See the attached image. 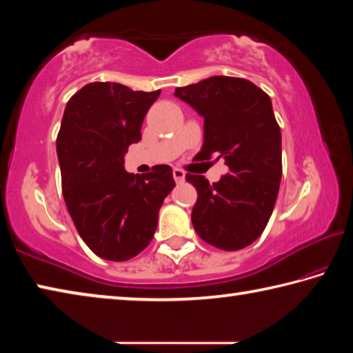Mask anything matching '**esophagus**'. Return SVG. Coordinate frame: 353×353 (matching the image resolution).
Listing matches in <instances>:
<instances>
[{
	"mask_svg": "<svg viewBox=\"0 0 353 353\" xmlns=\"http://www.w3.org/2000/svg\"><path fill=\"white\" fill-rule=\"evenodd\" d=\"M172 177H174L176 183H182L185 181V172L182 170L174 168V170H172Z\"/></svg>",
	"mask_w": 353,
	"mask_h": 353,
	"instance_id": "1",
	"label": "esophagus"
}]
</instances>
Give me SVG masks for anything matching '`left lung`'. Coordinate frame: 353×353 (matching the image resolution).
<instances>
[{"mask_svg": "<svg viewBox=\"0 0 353 353\" xmlns=\"http://www.w3.org/2000/svg\"><path fill=\"white\" fill-rule=\"evenodd\" d=\"M204 118L201 159H224L230 174L210 185L187 174L198 190L191 223L202 240L223 250L252 244L270 221L282 179V134L268 94L246 79L213 76L176 88Z\"/></svg>", "mask_w": 353, "mask_h": 353, "instance_id": "8db88e82", "label": "left lung"}]
</instances>
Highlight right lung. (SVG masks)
Instances as JSON below:
<instances>
[{"mask_svg": "<svg viewBox=\"0 0 353 353\" xmlns=\"http://www.w3.org/2000/svg\"><path fill=\"white\" fill-rule=\"evenodd\" d=\"M159 94L92 82L65 107L56 143L63 199L83 243L104 260L134 259L151 243L160 207L176 187L168 165L145 176L124 170Z\"/></svg>", "mask_w": 353, "mask_h": 353, "instance_id": "1", "label": "right lung"}]
</instances>
